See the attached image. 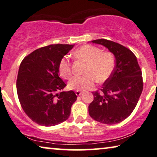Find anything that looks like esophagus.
<instances>
[{
    "label": "esophagus",
    "mask_w": 157,
    "mask_h": 157,
    "mask_svg": "<svg viewBox=\"0 0 157 157\" xmlns=\"http://www.w3.org/2000/svg\"><path fill=\"white\" fill-rule=\"evenodd\" d=\"M82 93V91H79V90H77L76 92H75V94H76V95L77 96H79V95H81V94Z\"/></svg>",
    "instance_id": "obj_1"
}]
</instances>
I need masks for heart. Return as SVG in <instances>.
Masks as SVG:
<instances>
[{"label": "heart", "mask_w": 157, "mask_h": 157, "mask_svg": "<svg viewBox=\"0 0 157 157\" xmlns=\"http://www.w3.org/2000/svg\"><path fill=\"white\" fill-rule=\"evenodd\" d=\"M78 59L86 63L85 75L75 76L70 80L68 86L71 90H85L90 89L97 80L104 82L111 76L115 67V58L109 51H102L97 46L84 45L75 51ZM60 75L65 79L72 76L71 63L67 57L63 58L58 66Z\"/></svg>", "instance_id": "obj_1"}]
</instances>
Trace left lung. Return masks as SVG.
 Returning a JSON list of instances; mask_svg holds the SVG:
<instances>
[{
    "mask_svg": "<svg viewBox=\"0 0 157 157\" xmlns=\"http://www.w3.org/2000/svg\"><path fill=\"white\" fill-rule=\"evenodd\" d=\"M92 42L113 53L116 65L100 91L92 92L94 100L89 106V113L101 123H121L132 113L138 102L143 90L142 71L134 53L121 44L104 39Z\"/></svg>",
    "mask_w": 157,
    "mask_h": 157,
    "instance_id": "obj_1",
    "label": "left lung"
}]
</instances>
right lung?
I'll list each match as a JSON object with an SVG mask.
<instances>
[{
  "label": "right lung",
  "mask_w": 157,
  "mask_h": 157,
  "mask_svg": "<svg viewBox=\"0 0 157 157\" xmlns=\"http://www.w3.org/2000/svg\"><path fill=\"white\" fill-rule=\"evenodd\" d=\"M73 46L41 47L27 56L20 65L16 82L19 101L27 116L39 125H58L71 115L78 97L72 90L62 91L66 85L59 77L58 66Z\"/></svg>",
  "instance_id": "add662e5"
}]
</instances>
